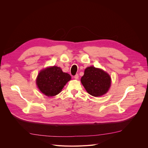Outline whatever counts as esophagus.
I'll return each instance as SVG.
<instances>
[{
  "instance_id": "1",
  "label": "esophagus",
  "mask_w": 148,
  "mask_h": 148,
  "mask_svg": "<svg viewBox=\"0 0 148 148\" xmlns=\"http://www.w3.org/2000/svg\"><path fill=\"white\" fill-rule=\"evenodd\" d=\"M79 74H76L75 75H74V79H77H77H79Z\"/></svg>"
}]
</instances>
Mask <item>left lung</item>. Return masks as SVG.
<instances>
[{
	"instance_id": "obj_1",
	"label": "left lung",
	"mask_w": 148,
	"mask_h": 148,
	"mask_svg": "<svg viewBox=\"0 0 148 148\" xmlns=\"http://www.w3.org/2000/svg\"><path fill=\"white\" fill-rule=\"evenodd\" d=\"M81 82L88 94L94 97H100L110 88L111 78L103 70L89 66L85 69Z\"/></svg>"
}]
</instances>
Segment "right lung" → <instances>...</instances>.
I'll list each match as a JSON object with an SVG mask.
<instances>
[{"label": "right lung", "mask_w": 148, "mask_h": 148, "mask_svg": "<svg viewBox=\"0 0 148 148\" xmlns=\"http://www.w3.org/2000/svg\"><path fill=\"white\" fill-rule=\"evenodd\" d=\"M71 80V75L64 73L60 67L47 68L39 73L36 84L40 91L48 97H53L61 92L66 83Z\"/></svg>", "instance_id": "1"}]
</instances>
